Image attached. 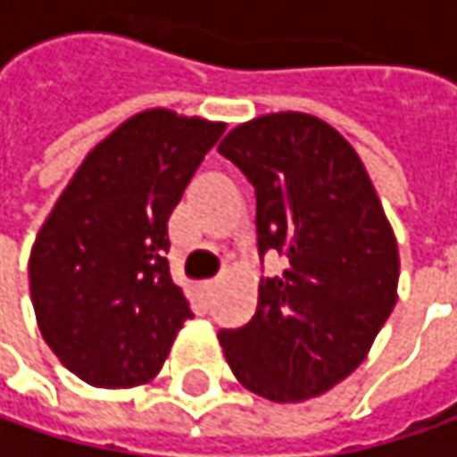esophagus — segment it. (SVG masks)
<instances>
[{
  "label": "esophagus",
  "instance_id": "esophagus-1",
  "mask_svg": "<svg viewBox=\"0 0 457 457\" xmlns=\"http://www.w3.org/2000/svg\"><path fill=\"white\" fill-rule=\"evenodd\" d=\"M203 287H205V292H213L216 287H219V279H208V282H205Z\"/></svg>",
  "mask_w": 457,
  "mask_h": 457
}]
</instances>
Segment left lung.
<instances>
[{"mask_svg":"<svg viewBox=\"0 0 457 457\" xmlns=\"http://www.w3.org/2000/svg\"><path fill=\"white\" fill-rule=\"evenodd\" d=\"M219 152L256 193V244L287 262L259 282L254 318L219 341L234 377L303 402L359 369L396 303L399 249L356 150L303 112L256 116Z\"/></svg>","mask_w":457,"mask_h":457,"instance_id":"8db88e82","label":"left lung"}]
</instances>
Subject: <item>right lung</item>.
I'll return each instance as SVG.
<instances>
[{
	"instance_id": "right-lung-1",
	"label": "right lung",
	"mask_w": 457,
	"mask_h": 457,
	"mask_svg": "<svg viewBox=\"0 0 457 457\" xmlns=\"http://www.w3.org/2000/svg\"><path fill=\"white\" fill-rule=\"evenodd\" d=\"M220 121L139 112L86 154L29 252L45 343L91 386L132 389L160 374L193 318L167 264V220Z\"/></svg>"
}]
</instances>
